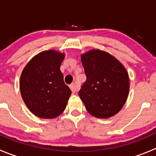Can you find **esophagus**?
Masks as SVG:
<instances>
[{"mask_svg":"<svg viewBox=\"0 0 156 156\" xmlns=\"http://www.w3.org/2000/svg\"><path fill=\"white\" fill-rule=\"evenodd\" d=\"M69 88H70V90H72L73 93H76V92H77L78 90H79L80 87L79 86H77L76 83H72L70 86H69Z\"/></svg>","mask_w":156,"mask_h":156,"instance_id":"1","label":"esophagus"}]
</instances>
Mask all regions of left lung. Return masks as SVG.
<instances>
[{
  "mask_svg": "<svg viewBox=\"0 0 156 156\" xmlns=\"http://www.w3.org/2000/svg\"><path fill=\"white\" fill-rule=\"evenodd\" d=\"M87 80L79 96L90 114L106 119L118 113L129 91L126 69L109 53L91 50L81 55Z\"/></svg>",
  "mask_w": 156,
  "mask_h": 156,
  "instance_id": "8db88e82",
  "label": "left lung"
}]
</instances>
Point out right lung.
Listing matches in <instances>:
<instances>
[{
	"mask_svg": "<svg viewBox=\"0 0 156 156\" xmlns=\"http://www.w3.org/2000/svg\"><path fill=\"white\" fill-rule=\"evenodd\" d=\"M64 53L46 50L33 57L22 72L20 90L23 102L36 116L53 119L64 111L70 89L63 81L60 65Z\"/></svg>",
	"mask_w": 156,
	"mask_h": 156,
	"instance_id": "right-lung-1",
	"label": "right lung"
}]
</instances>
